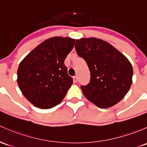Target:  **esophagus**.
<instances>
[{
  "label": "esophagus",
  "mask_w": 147,
  "mask_h": 147,
  "mask_svg": "<svg viewBox=\"0 0 147 147\" xmlns=\"http://www.w3.org/2000/svg\"><path fill=\"white\" fill-rule=\"evenodd\" d=\"M73 81H74V82H75V83H77V82H78V77H77V76L74 77V78H73Z\"/></svg>",
  "instance_id": "34e87169"
}]
</instances>
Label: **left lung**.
Here are the masks:
<instances>
[{
	"instance_id": "left-lung-1",
	"label": "left lung",
	"mask_w": 147,
	"mask_h": 147,
	"mask_svg": "<svg viewBox=\"0 0 147 147\" xmlns=\"http://www.w3.org/2000/svg\"><path fill=\"white\" fill-rule=\"evenodd\" d=\"M75 49L90 70V82L81 86L84 96L101 109L121 101L132 82L133 69L127 57L109 42L95 37L76 39Z\"/></svg>"
}]
</instances>
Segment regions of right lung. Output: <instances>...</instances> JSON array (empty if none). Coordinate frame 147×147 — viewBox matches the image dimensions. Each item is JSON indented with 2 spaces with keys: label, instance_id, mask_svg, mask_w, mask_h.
I'll use <instances>...</instances> for the list:
<instances>
[{
  "label": "right lung",
  "instance_id": "right-lung-1",
  "mask_svg": "<svg viewBox=\"0 0 147 147\" xmlns=\"http://www.w3.org/2000/svg\"><path fill=\"white\" fill-rule=\"evenodd\" d=\"M75 41L69 37L49 38L20 62L17 82L24 97L34 106L51 109L65 98L73 82L64 61Z\"/></svg>",
  "mask_w": 147,
  "mask_h": 147
}]
</instances>
